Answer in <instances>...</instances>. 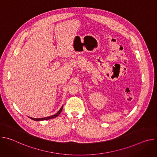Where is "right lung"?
<instances>
[{
  "instance_id": "add662e5",
  "label": "right lung",
  "mask_w": 157,
  "mask_h": 157,
  "mask_svg": "<svg viewBox=\"0 0 157 157\" xmlns=\"http://www.w3.org/2000/svg\"><path fill=\"white\" fill-rule=\"evenodd\" d=\"M62 109H63V106L61 107V109H59V110L58 112V113L53 115V116H49V117H44V118H32V117H30L31 119L33 120V121H44V120H48V119H53V118H55V117H56L62 111Z\"/></svg>"
}]
</instances>
